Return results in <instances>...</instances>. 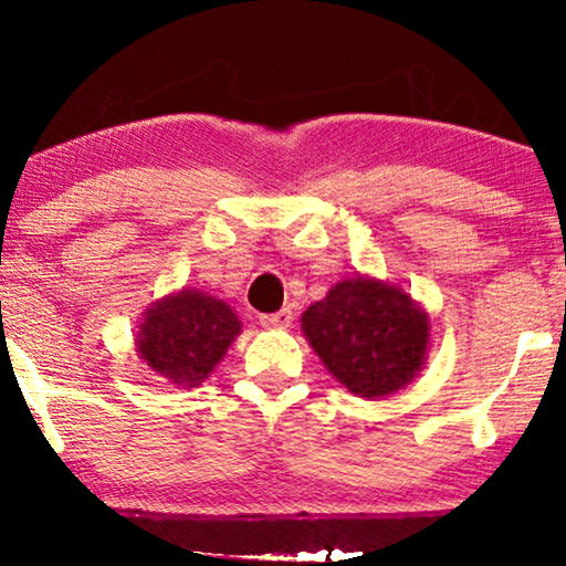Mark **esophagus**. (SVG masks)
<instances>
[{
    "mask_svg": "<svg viewBox=\"0 0 566 566\" xmlns=\"http://www.w3.org/2000/svg\"><path fill=\"white\" fill-rule=\"evenodd\" d=\"M292 319H294L292 310H280L274 314H262V317H260L262 327H274V329H286L292 324Z\"/></svg>",
    "mask_w": 566,
    "mask_h": 566,
    "instance_id": "esophagus-1",
    "label": "esophagus"
}]
</instances>
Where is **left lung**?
Returning <instances> with one entry per match:
<instances>
[{"label":"left lung","mask_w":566,"mask_h":566,"mask_svg":"<svg viewBox=\"0 0 566 566\" xmlns=\"http://www.w3.org/2000/svg\"><path fill=\"white\" fill-rule=\"evenodd\" d=\"M306 339L334 377L359 397L411 381L429 344V319L397 286L344 280L302 314Z\"/></svg>","instance_id":"left-lung-1"}]
</instances>
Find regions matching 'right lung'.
Masks as SVG:
<instances>
[{
    "label": "right lung",
    "mask_w": 566,
    "mask_h": 566,
    "mask_svg": "<svg viewBox=\"0 0 566 566\" xmlns=\"http://www.w3.org/2000/svg\"><path fill=\"white\" fill-rule=\"evenodd\" d=\"M239 332L242 322L224 302L185 290L147 312L137 349L171 385L197 387L224 357Z\"/></svg>",
    "instance_id": "obj_1"
}]
</instances>
